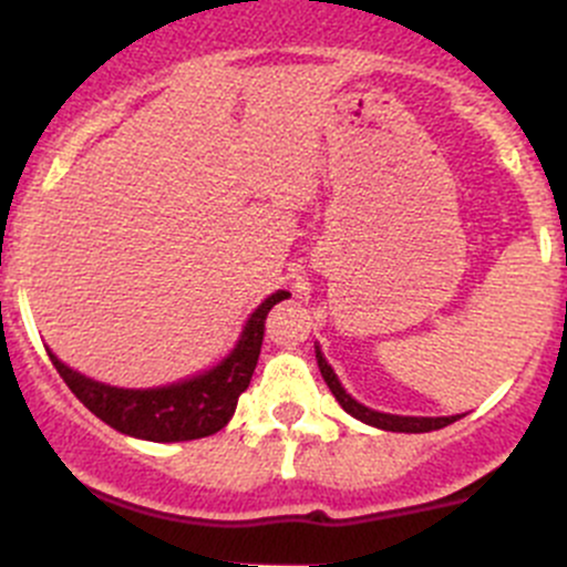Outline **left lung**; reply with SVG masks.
Segmentation results:
<instances>
[{
  "label": "left lung",
  "mask_w": 567,
  "mask_h": 567,
  "mask_svg": "<svg viewBox=\"0 0 567 567\" xmlns=\"http://www.w3.org/2000/svg\"><path fill=\"white\" fill-rule=\"evenodd\" d=\"M316 359H318L320 375H323V381L329 384V390L337 398V403H340L351 416L362 420L364 425H373V427H381V431H392V433H427V431H439V427H447L450 422L461 420L463 416V414H455V416H400V414H384V411H373V409H368V405L359 403V400H353L351 394L342 390L340 379H337L334 370H331V364L326 362L318 346H316Z\"/></svg>",
  "instance_id": "8db88e82"
}]
</instances>
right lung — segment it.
<instances>
[{
  "instance_id": "add662e5",
  "label": "right lung",
  "mask_w": 567,
  "mask_h": 567,
  "mask_svg": "<svg viewBox=\"0 0 567 567\" xmlns=\"http://www.w3.org/2000/svg\"><path fill=\"white\" fill-rule=\"evenodd\" d=\"M288 296V290L268 296L244 323L233 351L214 368L167 386H153V390L109 386L71 370L54 353L49 357L68 390L99 420L125 436L145 439V442H192V439L214 436L236 414L238 398L249 386L260 357L262 323L268 310Z\"/></svg>"
}]
</instances>
